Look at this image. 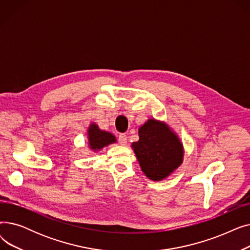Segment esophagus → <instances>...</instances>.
<instances>
[{
	"mask_svg": "<svg viewBox=\"0 0 250 250\" xmlns=\"http://www.w3.org/2000/svg\"><path fill=\"white\" fill-rule=\"evenodd\" d=\"M118 142H120L121 145L125 146L126 145V136L125 134H121L118 136Z\"/></svg>",
	"mask_w": 250,
	"mask_h": 250,
	"instance_id": "34e87169",
	"label": "esophagus"
}]
</instances>
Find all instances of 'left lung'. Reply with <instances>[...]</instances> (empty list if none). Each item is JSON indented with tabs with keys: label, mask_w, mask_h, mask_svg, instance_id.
I'll use <instances>...</instances> for the list:
<instances>
[{
	"label": "left lung",
	"mask_w": 250,
	"mask_h": 250,
	"mask_svg": "<svg viewBox=\"0 0 250 250\" xmlns=\"http://www.w3.org/2000/svg\"><path fill=\"white\" fill-rule=\"evenodd\" d=\"M140 167L149 179L161 181L182 164V142L165 122L149 118L139 127V141L132 143Z\"/></svg>",
	"instance_id": "left-lung-1"
}]
</instances>
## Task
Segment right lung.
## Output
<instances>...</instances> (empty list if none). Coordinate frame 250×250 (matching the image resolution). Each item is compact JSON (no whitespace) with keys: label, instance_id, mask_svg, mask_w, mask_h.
Returning a JSON list of instances; mask_svg holds the SVG:
<instances>
[{"label":"right lung","instance_id":"obj_1","mask_svg":"<svg viewBox=\"0 0 250 250\" xmlns=\"http://www.w3.org/2000/svg\"><path fill=\"white\" fill-rule=\"evenodd\" d=\"M88 146L93 152H98L110 144L116 143V138L106 130H102L95 123H91L87 129Z\"/></svg>","mask_w":250,"mask_h":250}]
</instances>
